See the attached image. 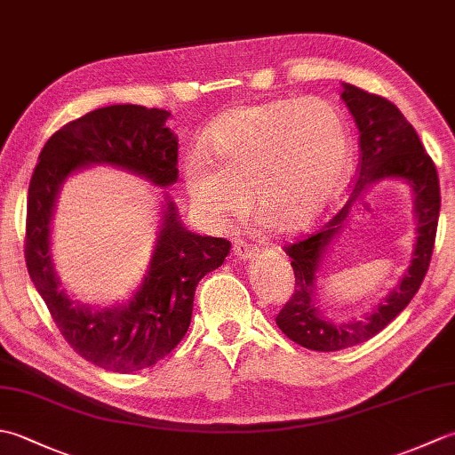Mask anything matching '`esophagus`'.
Masks as SVG:
<instances>
[{
    "instance_id": "obj_1",
    "label": "esophagus",
    "mask_w": 455,
    "mask_h": 455,
    "mask_svg": "<svg viewBox=\"0 0 455 455\" xmlns=\"http://www.w3.org/2000/svg\"><path fill=\"white\" fill-rule=\"evenodd\" d=\"M233 256L236 259H240V262H250V259H254L258 256V250L244 244V243H236L233 246Z\"/></svg>"
}]
</instances>
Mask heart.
Returning <instances> with one entry per match:
<instances>
[{
  "instance_id": "1",
  "label": "heart",
  "mask_w": 455,
  "mask_h": 455,
  "mask_svg": "<svg viewBox=\"0 0 455 455\" xmlns=\"http://www.w3.org/2000/svg\"><path fill=\"white\" fill-rule=\"evenodd\" d=\"M183 160L191 207L211 228L256 217L275 233L311 228L340 193L352 162L344 115L323 100H275L222 113Z\"/></svg>"
}]
</instances>
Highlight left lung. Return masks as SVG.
Instances as JSON below:
<instances>
[{
  "label": "left lung",
  "mask_w": 455,
  "mask_h": 455,
  "mask_svg": "<svg viewBox=\"0 0 455 455\" xmlns=\"http://www.w3.org/2000/svg\"><path fill=\"white\" fill-rule=\"evenodd\" d=\"M342 100L360 131V164L355 186L342 211L316 235L285 248L295 272V291L279 311L275 323L282 332L308 350L336 352L370 340L381 332L411 299L417 295L428 272L440 215V181L432 158L424 150L417 131L404 115L379 95L367 93L352 84H342ZM385 179L410 183L418 238L411 264L400 283L362 319L334 323L315 305V277L320 275L327 250L349 218L351 209L366 189Z\"/></svg>",
  "instance_id": "8db88e82"
}]
</instances>
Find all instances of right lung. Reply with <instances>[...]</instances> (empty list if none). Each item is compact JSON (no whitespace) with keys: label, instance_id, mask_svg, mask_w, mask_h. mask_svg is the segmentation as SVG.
Returning a JSON list of instances; mask_svg holds the SVG:
<instances>
[{"label":"right lung","instance_id":"right-lung-1","mask_svg":"<svg viewBox=\"0 0 455 455\" xmlns=\"http://www.w3.org/2000/svg\"><path fill=\"white\" fill-rule=\"evenodd\" d=\"M172 113L142 105H109L68 123L38 154L28 186L25 259L58 331L84 360L132 373L166 357L186 336L196 287L222 266L230 243L191 233L164 193L147 274L124 303L98 307L72 299L52 259V217L64 181L85 168L111 166L170 188L178 181V137Z\"/></svg>","mask_w":455,"mask_h":455}]
</instances>
